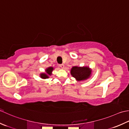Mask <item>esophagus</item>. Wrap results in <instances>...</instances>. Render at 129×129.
Masks as SVG:
<instances>
[{"instance_id": "1", "label": "esophagus", "mask_w": 129, "mask_h": 129, "mask_svg": "<svg viewBox=\"0 0 129 129\" xmlns=\"http://www.w3.org/2000/svg\"><path fill=\"white\" fill-rule=\"evenodd\" d=\"M59 67H61V68H62V69H63L64 67V65L63 64H59Z\"/></svg>"}]
</instances>
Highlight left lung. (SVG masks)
Returning <instances> with one entry per match:
<instances>
[{
  "mask_svg": "<svg viewBox=\"0 0 129 129\" xmlns=\"http://www.w3.org/2000/svg\"><path fill=\"white\" fill-rule=\"evenodd\" d=\"M92 71L88 66H73L71 69V75L77 81H82L88 79L91 76Z\"/></svg>",
  "mask_w": 129,
  "mask_h": 129,
  "instance_id": "left-lung-1",
  "label": "left lung"
}]
</instances>
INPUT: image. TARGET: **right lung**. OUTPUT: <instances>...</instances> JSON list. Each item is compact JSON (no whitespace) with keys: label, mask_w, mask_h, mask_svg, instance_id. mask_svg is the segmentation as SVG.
<instances>
[{"label":"right lung","mask_w":129,"mask_h":129,"mask_svg":"<svg viewBox=\"0 0 129 129\" xmlns=\"http://www.w3.org/2000/svg\"><path fill=\"white\" fill-rule=\"evenodd\" d=\"M54 70V68L53 67H47L45 70V72L41 73L39 76L42 79H47L48 78L49 76H51L52 75V71Z\"/></svg>","instance_id":"obj_1"}]
</instances>
